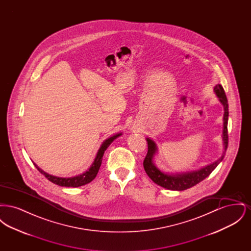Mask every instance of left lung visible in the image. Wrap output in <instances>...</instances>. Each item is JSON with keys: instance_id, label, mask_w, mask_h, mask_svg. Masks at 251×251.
<instances>
[{"instance_id": "1", "label": "left lung", "mask_w": 251, "mask_h": 251, "mask_svg": "<svg viewBox=\"0 0 251 251\" xmlns=\"http://www.w3.org/2000/svg\"><path fill=\"white\" fill-rule=\"evenodd\" d=\"M215 94L219 98L220 102L224 106V128H223V141L225 146V151L227 150L228 135H227V118H228V104H227V97L225 94L224 88L221 84H216L215 86ZM148 142V153L144 159L143 166L148 176L152 179L156 184L169 190L174 191H182L186 190L194 185L200 183L203 179H206L218 166V164L223 160L224 154L221 156L216 162L201 168L200 170L186 172L181 174H167L159 170L153 164V156L157 151L156 144L150 138H147Z\"/></svg>"}]
</instances>
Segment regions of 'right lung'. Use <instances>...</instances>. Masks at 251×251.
Listing matches in <instances>:
<instances>
[{"instance_id": "add662e5", "label": "right lung", "mask_w": 251, "mask_h": 251, "mask_svg": "<svg viewBox=\"0 0 251 251\" xmlns=\"http://www.w3.org/2000/svg\"><path fill=\"white\" fill-rule=\"evenodd\" d=\"M120 134L121 133H118V134L108 138L102 143L101 147L100 148V150H99V151L97 153L95 160H94V163L92 164V166L90 167V168L86 172L83 173L82 175H79V176H76V177H72V178H59V177H55V176L50 175L48 173L44 172L42 169H40L39 167L36 166V164H34V165H35V167L37 168V170L41 174H43L50 181L53 182L54 184H57L59 186H66V187H78V186H82V185H84L86 183H89L90 181H92L93 179H95V177L97 176L98 172H99L100 167L101 165L102 156H103L104 151H106V149L109 147V145L112 143L117 137H119Z\"/></svg>"}]
</instances>
